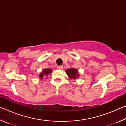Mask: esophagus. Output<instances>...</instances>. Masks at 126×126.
<instances>
[{"mask_svg": "<svg viewBox=\"0 0 126 126\" xmlns=\"http://www.w3.org/2000/svg\"><path fill=\"white\" fill-rule=\"evenodd\" d=\"M57 68H58V69H59V70H62V69H63V67L62 65H59V66H58V67H57Z\"/></svg>", "mask_w": 126, "mask_h": 126, "instance_id": "esophagus-1", "label": "esophagus"}]
</instances>
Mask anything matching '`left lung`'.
I'll use <instances>...</instances> for the list:
<instances>
[{"label": "left lung", "instance_id": "left-lung-1", "mask_svg": "<svg viewBox=\"0 0 126 126\" xmlns=\"http://www.w3.org/2000/svg\"><path fill=\"white\" fill-rule=\"evenodd\" d=\"M66 73L70 78H73V79H76L79 77L78 71L74 68H71L65 71Z\"/></svg>", "mask_w": 126, "mask_h": 126}]
</instances>
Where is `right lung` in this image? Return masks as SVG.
<instances>
[{
  "instance_id": "1",
  "label": "right lung",
  "mask_w": 126,
  "mask_h": 126,
  "mask_svg": "<svg viewBox=\"0 0 126 126\" xmlns=\"http://www.w3.org/2000/svg\"><path fill=\"white\" fill-rule=\"evenodd\" d=\"M52 72V70L51 69H45L42 72V73H40L39 74V78H40V80L43 79L44 76L48 75L49 73H50Z\"/></svg>"
}]
</instances>
